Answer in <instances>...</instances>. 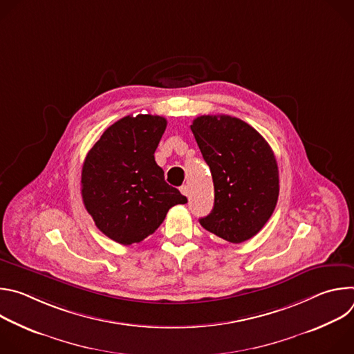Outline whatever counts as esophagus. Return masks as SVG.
Returning a JSON list of instances; mask_svg holds the SVG:
<instances>
[{
    "mask_svg": "<svg viewBox=\"0 0 354 354\" xmlns=\"http://www.w3.org/2000/svg\"><path fill=\"white\" fill-rule=\"evenodd\" d=\"M180 193L183 194V196H189V186L187 185H183V186H180Z\"/></svg>",
    "mask_w": 354,
    "mask_h": 354,
    "instance_id": "obj_1",
    "label": "esophagus"
}]
</instances>
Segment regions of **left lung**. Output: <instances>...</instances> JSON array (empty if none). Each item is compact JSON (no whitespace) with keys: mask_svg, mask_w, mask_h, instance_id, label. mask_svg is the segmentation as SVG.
Masks as SVG:
<instances>
[{"mask_svg":"<svg viewBox=\"0 0 354 354\" xmlns=\"http://www.w3.org/2000/svg\"><path fill=\"white\" fill-rule=\"evenodd\" d=\"M214 183V207L200 224L241 243L257 235L274 212L279 168L268 141L248 123L227 115H205L190 126Z\"/></svg>","mask_w":354,"mask_h":354,"instance_id":"8db88e82","label":"left lung"}]
</instances>
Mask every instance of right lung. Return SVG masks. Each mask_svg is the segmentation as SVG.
Here are the masks:
<instances>
[{
	"instance_id": "obj_1",
	"label": "right lung",
	"mask_w": 354,
	"mask_h": 354,
	"mask_svg": "<svg viewBox=\"0 0 354 354\" xmlns=\"http://www.w3.org/2000/svg\"><path fill=\"white\" fill-rule=\"evenodd\" d=\"M165 129L162 116H126L108 127L85 157V209L100 231L122 245L141 242L156 232L171 207L187 203L165 182L154 158Z\"/></svg>"
}]
</instances>
